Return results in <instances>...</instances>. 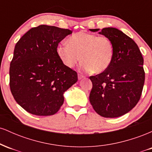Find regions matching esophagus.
I'll return each mask as SVG.
<instances>
[{"label":"esophagus","instance_id":"obj_1","mask_svg":"<svg viewBox=\"0 0 152 152\" xmlns=\"http://www.w3.org/2000/svg\"><path fill=\"white\" fill-rule=\"evenodd\" d=\"M84 78V76H83V75H81V74H78V79H81V78Z\"/></svg>","mask_w":152,"mask_h":152}]
</instances>
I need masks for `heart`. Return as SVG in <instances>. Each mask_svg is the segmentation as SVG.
<instances>
[{
  "mask_svg": "<svg viewBox=\"0 0 152 152\" xmlns=\"http://www.w3.org/2000/svg\"><path fill=\"white\" fill-rule=\"evenodd\" d=\"M114 53V45L109 37L83 31L72 35L57 47V53L66 66L74 67L81 59L80 69L94 74H101L109 67Z\"/></svg>",
  "mask_w": 152,
  "mask_h": 152,
  "instance_id": "obj_1",
  "label": "heart"
}]
</instances>
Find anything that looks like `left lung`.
Here are the masks:
<instances>
[{
	"mask_svg": "<svg viewBox=\"0 0 152 152\" xmlns=\"http://www.w3.org/2000/svg\"><path fill=\"white\" fill-rule=\"evenodd\" d=\"M99 34L112 41L114 58L105 71L89 77L93 84L89 101L99 115L116 118L131 111L141 98L145 80L144 58L137 43L118 29L105 28Z\"/></svg>",
	"mask_w": 152,
	"mask_h": 152,
	"instance_id": "1",
	"label": "left lung"
}]
</instances>
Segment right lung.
Wrapping results in <instances>:
<instances>
[{"instance_id": "1", "label": "right lung", "mask_w": 152, "mask_h": 152, "mask_svg": "<svg viewBox=\"0 0 152 152\" xmlns=\"http://www.w3.org/2000/svg\"><path fill=\"white\" fill-rule=\"evenodd\" d=\"M72 31L41 25L26 32L15 46L10 64V88L23 109L36 116L55 114L64 93L78 80L76 71L63 64L58 43Z\"/></svg>"}]
</instances>
